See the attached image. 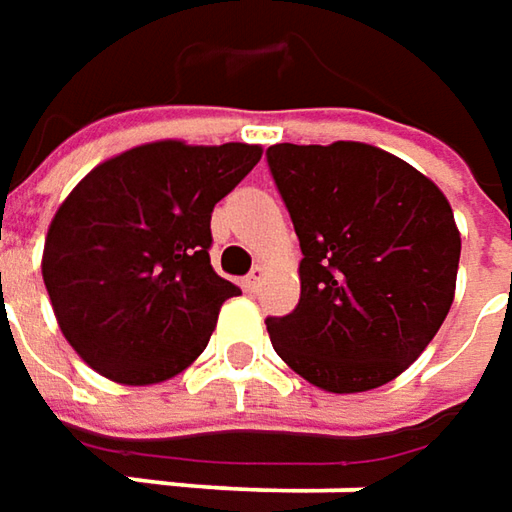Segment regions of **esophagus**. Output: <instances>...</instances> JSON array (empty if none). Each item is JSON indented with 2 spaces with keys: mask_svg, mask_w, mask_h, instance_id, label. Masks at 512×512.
I'll return each instance as SVG.
<instances>
[{
  "mask_svg": "<svg viewBox=\"0 0 512 512\" xmlns=\"http://www.w3.org/2000/svg\"><path fill=\"white\" fill-rule=\"evenodd\" d=\"M262 279H265V267L256 265L245 276V290H250V293H253V290H259V285H262Z\"/></svg>",
  "mask_w": 512,
  "mask_h": 512,
  "instance_id": "esophagus-1",
  "label": "esophagus"
}]
</instances>
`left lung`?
<instances>
[{"instance_id": "left-lung-1", "label": "left lung", "mask_w": 512, "mask_h": 512, "mask_svg": "<svg viewBox=\"0 0 512 512\" xmlns=\"http://www.w3.org/2000/svg\"><path fill=\"white\" fill-rule=\"evenodd\" d=\"M267 165L305 256L296 310L267 319L273 350L327 393L393 382L453 305L462 236L450 202L362 142H285L267 148Z\"/></svg>"}]
</instances>
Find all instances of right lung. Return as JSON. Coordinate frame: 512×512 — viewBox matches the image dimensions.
I'll return each mask as SVG.
<instances>
[{
  "mask_svg": "<svg viewBox=\"0 0 512 512\" xmlns=\"http://www.w3.org/2000/svg\"><path fill=\"white\" fill-rule=\"evenodd\" d=\"M259 145L150 142L93 168L59 205L42 279L70 347L105 379L156 384L210 342L239 287L210 265V213Z\"/></svg>",
  "mask_w": 512,
  "mask_h": 512,
  "instance_id": "right-lung-1",
  "label": "right lung"
}]
</instances>
